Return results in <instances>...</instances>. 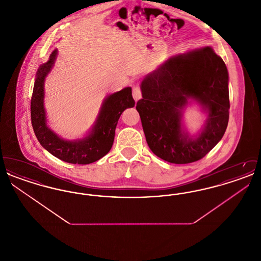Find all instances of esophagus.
I'll return each mask as SVG.
<instances>
[{
    "instance_id": "1",
    "label": "esophagus",
    "mask_w": 261,
    "mask_h": 261,
    "mask_svg": "<svg viewBox=\"0 0 261 261\" xmlns=\"http://www.w3.org/2000/svg\"><path fill=\"white\" fill-rule=\"evenodd\" d=\"M133 98L136 101L142 98V91L140 87H138V86L133 87Z\"/></svg>"
}]
</instances>
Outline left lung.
Listing matches in <instances>:
<instances>
[{"label":"left lung","instance_id":"left-lung-1","mask_svg":"<svg viewBox=\"0 0 261 261\" xmlns=\"http://www.w3.org/2000/svg\"><path fill=\"white\" fill-rule=\"evenodd\" d=\"M136 109L151 151L163 161L186 164L204 158L221 140L229 120L228 71L211 47L170 58L142 82ZM189 97L209 111L203 132L193 140L180 129Z\"/></svg>","mask_w":261,"mask_h":261}]
</instances>
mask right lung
Returning a JSON list of instances; mask_svg holds the SVG:
<instances>
[{"label":"right lung","instance_id":"1","mask_svg":"<svg viewBox=\"0 0 261 261\" xmlns=\"http://www.w3.org/2000/svg\"><path fill=\"white\" fill-rule=\"evenodd\" d=\"M57 50L50 56L49 62L42 64L37 72L31 98V123L40 144L53 155L63 162L73 164H89L105 156L112 149L115 128L121 113L135 106L131 88L109 96L99 112V118L92 133L83 140L68 142L53 133L46 125L43 106L44 81L57 57Z\"/></svg>","mask_w":261,"mask_h":261}]
</instances>
